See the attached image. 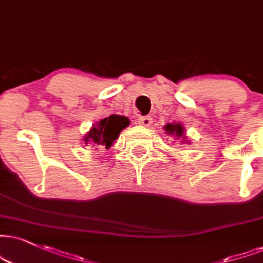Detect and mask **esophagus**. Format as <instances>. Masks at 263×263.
Returning <instances> with one entry per match:
<instances>
[{
  "mask_svg": "<svg viewBox=\"0 0 263 263\" xmlns=\"http://www.w3.org/2000/svg\"><path fill=\"white\" fill-rule=\"evenodd\" d=\"M151 123H152V118L150 116L140 117V118H139V124L142 126H150Z\"/></svg>",
  "mask_w": 263,
  "mask_h": 263,
  "instance_id": "esophagus-1",
  "label": "esophagus"
}]
</instances>
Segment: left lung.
<instances>
[{"mask_svg":"<svg viewBox=\"0 0 263 263\" xmlns=\"http://www.w3.org/2000/svg\"><path fill=\"white\" fill-rule=\"evenodd\" d=\"M163 129L167 135H171V137H173L177 141H180V144H190V140H187L185 135V128H184V125L181 124V123H167V124L163 126Z\"/></svg>","mask_w":263,"mask_h":263,"instance_id":"obj_1","label":"left lung"}]
</instances>
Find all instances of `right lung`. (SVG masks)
Wrapping results in <instances>:
<instances>
[{"label": "right lung", "instance_id": "right-lung-1", "mask_svg": "<svg viewBox=\"0 0 263 263\" xmlns=\"http://www.w3.org/2000/svg\"><path fill=\"white\" fill-rule=\"evenodd\" d=\"M128 125L129 118L124 116L112 115L95 123L91 129L86 133L83 140L85 141V145H91L96 147L95 150L97 148L108 150L118 139L121 132Z\"/></svg>", "mask_w": 263, "mask_h": 263}]
</instances>
